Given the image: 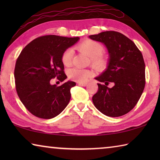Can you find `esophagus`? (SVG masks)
Returning a JSON list of instances; mask_svg holds the SVG:
<instances>
[{"label":"esophagus","mask_w":160,"mask_h":160,"mask_svg":"<svg viewBox=\"0 0 160 160\" xmlns=\"http://www.w3.org/2000/svg\"><path fill=\"white\" fill-rule=\"evenodd\" d=\"M78 85H80V86L85 87V86H86L87 85H88V83H87V82H78Z\"/></svg>","instance_id":"34e87169"}]
</instances>
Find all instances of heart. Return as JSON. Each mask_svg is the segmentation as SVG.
Here are the masks:
<instances>
[{
    "instance_id": "b5f03b06",
    "label": "heart",
    "mask_w": 160,
    "mask_h": 160,
    "mask_svg": "<svg viewBox=\"0 0 160 160\" xmlns=\"http://www.w3.org/2000/svg\"><path fill=\"white\" fill-rule=\"evenodd\" d=\"M78 50L90 57L92 65L97 69H103L107 66V60L102 53L104 47L99 42L91 39L84 40L76 47ZM72 51L70 48L65 50L61 55V62L65 66H69L71 64ZM92 75V72L88 69H81L73 68L69 70L68 77L72 80L78 82L86 81Z\"/></svg>"
}]
</instances>
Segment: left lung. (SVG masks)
<instances>
[{
	"label": "left lung",
	"mask_w": 160,
	"mask_h": 160,
	"mask_svg": "<svg viewBox=\"0 0 160 160\" xmlns=\"http://www.w3.org/2000/svg\"><path fill=\"white\" fill-rule=\"evenodd\" d=\"M107 48L109 60L107 68L95 78L98 91L92 97L95 107L103 114L118 117L135 107L145 85V68L142 53L134 42L120 32H103L89 36ZM113 82L112 88L107 85Z\"/></svg>",
	"instance_id": "obj_1"
}]
</instances>
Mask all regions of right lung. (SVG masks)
<instances>
[{"mask_svg": "<svg viewBox=\"0 0 160 160\" xmlns=\"http://www.w3.org/2000/svg\"><path fill=\"white\" fill-rule=\"evenodd\" d=\"M79 39L46 35L34 39L21 51L15 67V88L32 114L50 119L60 114L68 104L70 89L76 83L68 81L58 87L50 82L55 78L61 82L66 79L61 55Z\"/></svg>", "mask_w": 160, "mask_h": 160, "instance_id": "1", "label": "right lung"}]
</instances>
